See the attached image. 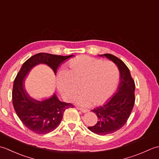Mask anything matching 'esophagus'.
I'll list each match as a JSON object with an SVG mask.
<instances>
[{
  "mask_svg": "<svg viewBox=\"0 0 159 159\" xmlns=\"http://www.w3.org/2000/svg\"><path fill=\"white\" fill-rule=\"evenodd\" d=\"M77 109L81 111L82 113H87L89 111V109H85V108H81V107H77Z\"/></svg>",
  "mask_w": 159,
  "mask_h": 159,
  "instance_id": "esophagus-1",
  "label": "esophagus"
}]
</instances>
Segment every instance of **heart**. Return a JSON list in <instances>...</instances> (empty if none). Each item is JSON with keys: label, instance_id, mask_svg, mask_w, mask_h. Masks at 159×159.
<instances>
[{"label": "heart", "instance_id": "b5f03b06", "mask_svg": "<svg viewBox=\"0 0 159 159\" xmlns=\"http://www.w3.org/2000/svg\"><path fill=\"white\" fill-rule=\"evenodd\" d=\"M67 70L57 76V87L67 100L79 92L76 102L82 106L101 104L112 95L119 80L117 67L111 61L80 56L67 63Z\"/></svg>", "mask_w": 159, "mask_h": 159}]
</instances>
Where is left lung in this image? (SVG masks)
I'll return each instance as SVG.
<instances>
[{
    "label": "left lung",
    "mask_w": 159,
    "mask_h": 159,
    "mask_svg": "<svg viewBox=\"0 0 159 159\" xmlns=\"http://www.w3.org/2000/svg\"><path fill=\"white\" fill-rule=\"evenodd\" d=\"M104 56L116 64L120 79L116 93L104 105L92 110L98 120L94 126L88 128L99 135L111 134L120 130L130 117L135 100V84L126 64L111 54H104Z\"/></svg>",
    "instance_id": "left-lung-1"
}]
</instances>
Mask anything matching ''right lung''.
<instances>
[{"label": "right lung", "mask_w": 159, "mask_h": 159, "mask_svg": "<svg viewBox=\"0 0 159 159\" xmlns=\"http://www.w3.org/2000/svg\"><path fill=\"white\" fill-rule=\"evenodd\" d=\"M72 56L44 52L36 54L23 63L17 74L13 86V105L17 116L30 130L40 134L54 130L61 121L64 111L74 106L72 104L61 102L55 94L42 102L31 98L25 89L24 79L33 67L39 63L48 65L56 74L60 64Z\"/></svg>", "instance_id": "1"}]
</instances>
